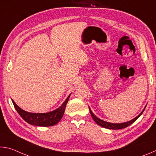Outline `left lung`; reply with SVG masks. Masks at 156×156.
<instances>
[{"label": "left lung", "mask_w": 156, "mask_h": 156, "mask_svg": "<svg viewBox=\"0 0 156 156\" xmlns=\"http://www.w3.org/2000/svg\"><path fill=\"white\" fill-rule=\"evenodd\" d=\"M145 109V108H144ZM144 109H143V111L141 112V113H140V115H138L137 116L136 118H134V119L131 120L130 121H129L127 122H125V123H120V124H113V123H110V122H105V121H103L102 120L99 119L98 118H97L96 115H95L91 111V109H89V111H90V113L91 115V117L93 118V119L94 120L95 122H96L98 125L102 126L104 128H107V129H124L126 127V126H129L130 125H131L132 123L135 122V121L138 119V118L142 115V113H143V112L144 111Z\"/></svg>", "instance_id": "obj_1"}]
</instances>
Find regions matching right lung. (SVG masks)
<instances>
[{"instance_id":"right-lung-1","label":"right lung","mask_w":156,"mask_h":156,"mask_svg":"<svg viewBox=\"0 0 156 156\" xmlns=\"http://www.w3.org/2000/svg\"><path fill=\"white\" fill-rule=\"evenodd\" d=\"M69 97L70 96L67 97V98L66 99L64 103L61 105V107L58 108L56 110L52 111L51 112L45 113H34L25 112V111L20 109L15 103L14 100H12V102L17 112L19 113V115L22 117L23 119L29 124L40 126H49L56 125L61 120Z\"/></svg>"}]
</instances>
